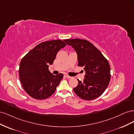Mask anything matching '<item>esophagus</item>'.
I'll use <instances>...</instances> for the list:
<instances>
[{
    "label": "esophagus",
    "mask_w": 134,
    "mask_h": 134,
    "mask_svg": "<svg viewBox=\"0 0 134 134\" xmlns=\"http://www.w3.org/2000/svg\"><path fill=\"white\" fill-rule=\"evenodd\" d=\"M66 76L67 77V78H69V79H70V78H72V77H71V76H69L68 75H66Z\"/></svg>",
    "instance_id": "esophagus-1"
}]
</instances>
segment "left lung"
I'll return each mask as SVG.
<instances>
[{
    "label": "left lung",
    "mask_w": 134,
    "mask_h": 134,
    "mask_svg": "<svg viewBox=\"0 0 134 134\" xmlns=\"http://www.w3.org/2000/svg\"><path fill=\"white\" fill-rule=\"evenodd\" d=\"M64 41L74 48L78 66H84L86 71L83 82L78 79V86L73 89L75 93L84 100L98 98L106 90L110 81L111 68L108 60L87 40L75 38Z\"/></svg>",
    "instance_id": "8db88e82"
}]
</instances>
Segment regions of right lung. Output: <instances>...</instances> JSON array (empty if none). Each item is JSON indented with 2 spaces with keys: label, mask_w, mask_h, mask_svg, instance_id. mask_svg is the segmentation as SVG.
I'll use <instances>...</instances> for the list:
<instances>
[{
  "label": "right lung",
  "mask_w": 134,
  "mask_h": 134,
  "mask_svg": "<svg viewBox=\"0 0 134 134\" xmlns=\"http://www.w3.org/2000/svg\"><path fill=\"white\" fill-rule=\"evenodd\" d=\"M65 46L60 40L40 43L21 60L19 79L24 90L32 98L44 99L55 92L63 74L53 75L48 66L53 63L58 51Z\"/></svg>",
  "instance_id": "1"
}]
</instances>
